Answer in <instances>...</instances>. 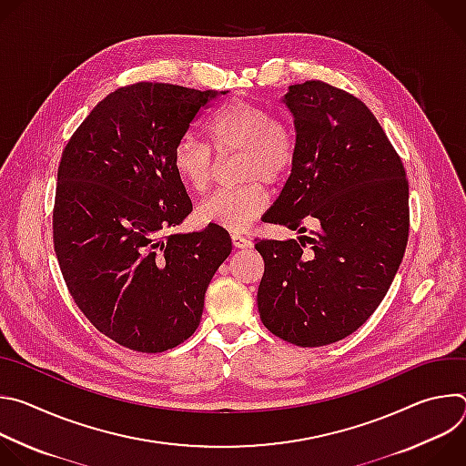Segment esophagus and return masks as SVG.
I'll return each instance as SVG.
<instances>
[{"label":"esophagus","instance_id":"34e87169","mask_svg":"<svg viewBox=\"0 0 466 466\" xmlns=\"http://www.w3.org/2000/svg\"><path fill=\"white\" fill-rule=\"evenodd\" d=\"M232 245L236 248H250L252 241L247 236H243V234H232Z\"/></svg>","mask_w":466,"mask_h":466}]
</instances>
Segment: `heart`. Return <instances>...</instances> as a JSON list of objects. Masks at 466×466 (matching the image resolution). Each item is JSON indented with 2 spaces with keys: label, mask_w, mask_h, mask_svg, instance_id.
I'll use <instances>...</instances> for the list:
<instances>
[{
  "label": "heart",
  "mask_w": 466,
  "mask_h": 466,
  "mask_svg": "<svg viewBox=\"0 0 466 466\" xmlns=\"http://www.w3.org/2000/svg\"><path fill=\"white\" fill-rule=\"evenodd\" d=\"M210 144L218 155L239 153L238 175L247 184L219 189L198 207L203 223L243 232L268 207L265 184L288 177L295 162V138L286 123L271 110L248 99L223 105L207 125ZM173 169L180 182L193 191H205L214 177L212 149L193 135H184L173 149Z\"/></svg>",
  "instance_id": "1"
}]
</instances>
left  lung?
<instances>
[{"label":"left lung","instance_id":"obj_1","mask_svg":"<svg viewBox=\"0 0 466 466\" xmlns=\"http://www.w3.org/2000/svg\"><path fill=\"white\" fill-rule=\"evenodd\" d=\"M291 175L265 223L306 232L258 239L263 326L297 347H324L356 331L383 300L410 236L406 169L374 114L322 81L289 86Z\"/></svg>","mask_w":466,"mask_h":466}]
</instances>
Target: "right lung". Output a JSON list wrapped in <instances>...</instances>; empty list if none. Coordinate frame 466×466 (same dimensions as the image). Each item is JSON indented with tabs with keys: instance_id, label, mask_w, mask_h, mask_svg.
<instances>
[{
	"instance_id": "add662e5",
	"label": "right lung",
	"mask_w": 466,
	"mask_h": 466,
	"mask_svg": "<svg viewBox=\"0 0 466 466\" xmlns=\"http://www.w3.org/2000/svg\"><path fill=\"white\" fill-rule=\"evenodd\" d=\"M227 92L137 83L108 94L62 151L53 243L85 317L117 345L157 354L201 322L232 241L223 227L167 234L191 214L175 144Z\"/></svg>"
}]
</instances>
